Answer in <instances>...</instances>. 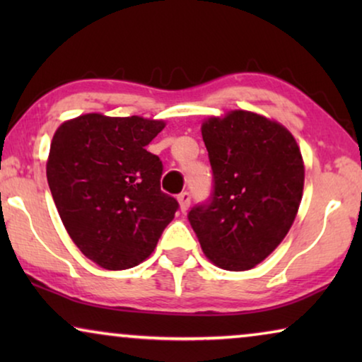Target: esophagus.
<instances>
[{
	"mask_svg": "<svg viewBox=\"0 0 362 362\" xmlns=\"http://www.w3.org/2000/svg\"><path fill=\"white\" fill-rule=\"evenodd\" d=\"M177 201H180V207L182 212H186L187 209H189V204H191V194L187 191L181 192L180 196H177Z\"/></svg>",
	"mask_w": 362,
	"mask_h": 362,
	"instance_id": "esophagus-1",
	"label": "esophagus"
}]
</instances>
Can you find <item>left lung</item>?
I'll list each match as a JSON object with an SVG mask.
<instances>
[{"label":"left lung","instance_id":"obj_1","mask_svg":"<svg viewBox=\"0 0 362 362\" xmlns=\"http://www.w3.org/2000/svg\"><path fill=\"white\" fill-rule=\"evenodd\" d=\"M212 168L209 199L187 214L217 267L249 270L288 234L303 194L300 148L280 123L235 110L202 123Z\"/></svg>","mask_w":362,"mask_h":362}]
</instances>
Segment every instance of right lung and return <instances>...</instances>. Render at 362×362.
Here are the masks:
<instances>
[{"label":"right lung","instance_id":"right-lung-1","mask_svg":"<svg viewBox=\"0 0 362 362\" xmlns=\"http://www.w3.org/2000/svg\"><path fill=\"white\" fill-rule=\"evenodd\" d=\"M163 128L160 120L87 113L52 138V199L74 244L102 269L141 264L180 209L161 191V160L146 151Z\"/></svg>","mask_w":362,"mask_h":362}]
</instances>
